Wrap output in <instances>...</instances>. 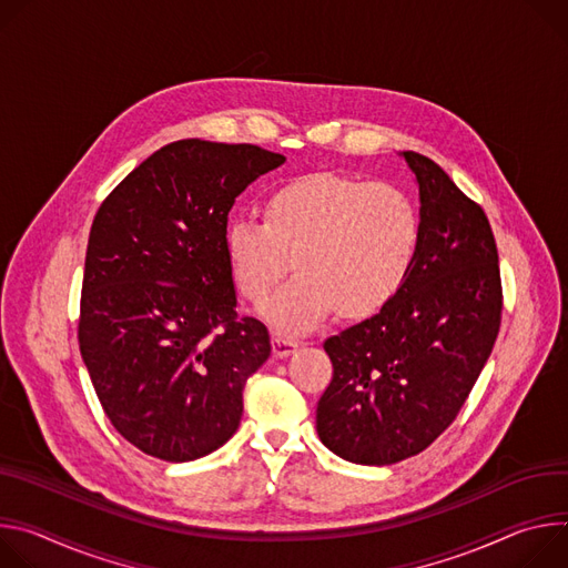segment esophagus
I'll use <instances>...</instances> for the list:
<instances>
[{
    "instance_id": "34e87169",
    "label": "esophagus",
    "mask_w": 568,
    "mask_h": 568,
    "mask_svg": "<svg viewBox=\"0 0 568 568\" xmlns=\"http://www.w3.org/2000/svg\"><path fill=\"white\" fill-rule=\"evenodd\" d=\"M297 347H300V343L293 341V338H288V336H282V334H275V336H273V354H275L277 358H284V356L293 354Z\"/></svg>"
}]
</instances>
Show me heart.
Returning a JSON list of instances; mask_svg holds the SVG:
<instances>
[{
	"instance_id": "b5f03b06",
	"label": "heart",
	"mask_w": 568,
	"mask_h": 568,
	"mask_svg": "<svg viewBox=\"0 0 568 568\" xmlns=\"http://www.w3.org/2000/svg\"><path fill=\"white\" fill-rule=\"evenodd\" d=\"M419 214L393 184L318 171L297 175L264 201V221L234 219L225 257L239 293L266 304L280 329L306 332L338 306L345 318H367L406 286L419 252Z\"/></svg>"
}]
</instances>
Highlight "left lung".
<instances>
[{
  "label": "left lung",
  "mask_w": 568,
  "mask_h": 568,
  "mask_svg": "<svg viewBox=\"0 0 568 568\" xmlns=\"http://www.w3.org/2000/svg\"><path fill=\"white\" fill-rule=\"evenodd\" d=\"M402 155L419 184L415 268L386 308L325 341L334 376L316 428L356 465L399 463L445 433L500 327L498 250L483 207L426 155Z\"/></svg>",
  "instance_id": "8db88e82"
}]
</instances>
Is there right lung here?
I'll list each match as a JSON object with an SVG mask.
<instances>
[{
  "instance_id": "right-lung-1",
  "label": "right lung",
  "mask_w": 568,
  "mask_h": 568,
  "mask_svg": "<svg viewBox=\"0 0 568 568\" xmlns=\"http://www.w3.org/2000/svg\"><path fill=\"white\" fill-rule=\"evenodd\" d=\"M284 160L255 144L180 140L125 175L94 216L79 347L108 419L146 456L196 460L239 428L243 386L271 336L236 316L227 214Z\"/></svg>"
}]
</instances>
